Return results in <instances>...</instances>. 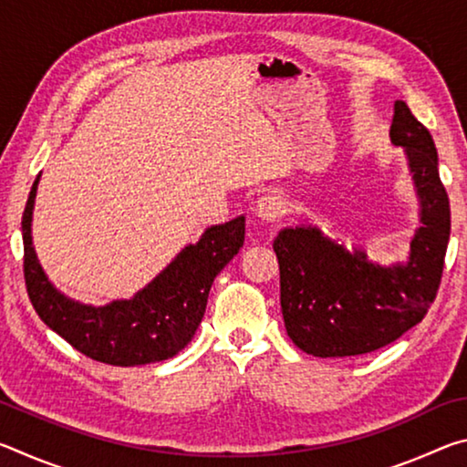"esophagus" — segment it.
Wrapping results in <instances>:
<instances>
[{
    "label": "esophagus",
    "mask_w": 467,
    "mask_h": 467,
    "mask_svg": "<svg viewBox=\"0 0 467 467\" xmlns=\"http://www.w3.org/2000/svg\"><path fill=\"white\" fill-rule=\"evenodd\" d=\"M286 212V202L278 193H267L255 203V216L264 223H278Z\"/></svg>",
    "instance_id": "esophagus-1"
}]
</instances>
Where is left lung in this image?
Returning a JSON list of instances; mask_svg holds the SVG:
<instances>
[{"label":"left lung","instance_id":"1","mask_svg":"<svg viewBox=\"0 0 467 467\" xmlns=\"http://www.w3.org/2000/svg\"><path fill=\"white\" fill-rule=\"evenodd\" d=\"M389 138L404 148L420 202V226L406 264H373L365 251H348L317 226L284 228L274 241L284 326L292 342L313 357L379 350L420 323L437 296L451 233L437 148L404 100L393 107Z\"/></svg>","mask_w":467,"mask_h":467}]
</instances>
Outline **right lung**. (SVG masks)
Segmentation results:
<instances>
[{
  "label": "right lung",
  "instance_id": "1",
  "mask_svg": "<svg viewBox=\"0 0 467 467\" xmlns=\"http://www.w3.org/2000/svg\"><path fill=\"white\" fill-rule=\"evenodd\" d=\"M38 179L22 214L25 280L38 317L78 352L105 365H150L183 350L200 327L212 282L243 247L244 218L210 226L136 296L105 306L82 305L61 295L36 259L33 210Z\"/></svg>",
  "mask_w": 467,
  "mask_h": 467
}]
</instances>
